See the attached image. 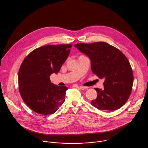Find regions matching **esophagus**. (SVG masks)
<instances>
[{"label": "esophagus", "mask_w": 148, "mask_h": 148, "mask_svg": "<svg viewBox=\"0 0 148 148\" xmlns=\"http://www.w3.org/2000/svg\"><path fill=\"white\" fill-rule=\"evenodd\" d=\"M77 88H79L80 90H85V89H87V87H85V86H77Z\"/></svg>", "instance_id": "34e87169"}]
</instances>
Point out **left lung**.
Instances as JSON below:
<instances>
[{
	"label": "left lung",
	"mask_w": 148,
	"mask_h": 148,
	"mask_svg": "<svg viewBox=\"0 0 148 148\" xmlns=\"http://www.w3.org/2000/svg\"><path fill=\"white\" fill-rule=\"evenodd\" d=\"M91 60L92 73L105 79L104 89L94 88L98 96L91 104L100 110L113 111L123 106L131 94L134 77L130 63L118 49L106 42L74 45Z\"/></svg>",
	"instance_id": "left-lung-1"
}]
</instances>
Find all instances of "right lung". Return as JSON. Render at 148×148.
<instances>
[{"label":"right lung","mask_w":148,"mask_h":148,"mask_svg":"<svg viewBox=\"0 0 148 148\" xmlns=\"http://www.w3.org/2000/svg\"><path fill=\"white\" fill-rule=\"evenodd\" d=\"M71 47H41L30 53L22 62L18 73L19 90L24 102L35 113L52 114L63 104L68 88L51 83L49 77L60 71Z\"/></svg>","instance_id":"add662e5"}]
</instances>
